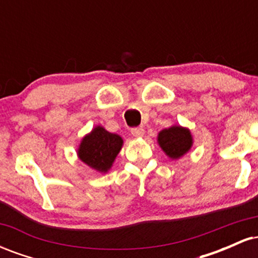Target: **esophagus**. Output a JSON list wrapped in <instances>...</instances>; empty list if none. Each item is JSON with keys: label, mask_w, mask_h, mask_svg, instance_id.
Listing matches in <instances>:
<instances>
[{"label": "esophagus", "mask_w": 258, "mask_h": 258, "mask_svg": "<svg viewBox=\"0 0 258 258\" xmlns=\"http://www.w3.org/2000/svg\"><path fill=\"white\" fill-rule=\"evenodd\" d=\"M131 133L133 137H143L144 128L143 127H135V128L131 130Z\"/></svg>", "instance_id": "esophagus-1"}]
</instances>
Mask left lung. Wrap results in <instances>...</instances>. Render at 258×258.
Listing matches in <instances>:
<instances>
[{
  "instance_id": "left-lung-1",
  "label": "left lung",
  "mask_w": 258,
  "mask_h": 258,
  "mask_svg": "<svg viewBox=\"0 0 258 258\" xmlns=\"http://www.w3.org/2000/svg\"><path fill=\"white\" fill-rule=\"evenodd\" d=\"M158 143L168 158L177 160L189 152L193 146V137L185 127L171 126L159 132Z\"/></svg>"
}]
</instances>
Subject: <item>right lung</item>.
Here are the masks:
<instances>
[{"instance_id": "obj_1", "label": "right lung", "mask_w": 258, "mask_h": 258, "mask_svg": "<svg viewBox=\"0 0 258 258\" xmlns=\"http://www.w3.org/2000/svg\"><path fill=\"white\" fill-rule=\"evenodd\" d=\"M122 144L123 141L119 135L108 132L102 126H96L82 138L78 155L87 166L105 173L110 170Z\"/></svg>"}]
</instances>
